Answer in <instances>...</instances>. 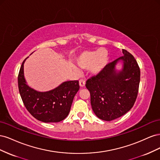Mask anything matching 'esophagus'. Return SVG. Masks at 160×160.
<instances>
[{
    "label": "esophagus",
    "instance_id": "esophagus-1",
    "mask_svg": "<svg viewBox=\"0 0 160 160\" xmlns=\"http://www.w3.org/2000/svg\"><path fill=\"white\" fill-rule=\"evenodd\" d=\"M79 85L81 87H84L85 85V80L84 79H81L79 80Z\"/></svg>",
    "mask_w": 160,
    "mask_h": 160
}]
</instances>
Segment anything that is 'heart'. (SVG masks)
I'll use <instances>...</instances> for the list:
<instances>
[{"label": "heart", "mask_w": 160, "mask_h": 160, "mask_svg": "<svg viewBox=\"0 0 160 160\" xmlns=\"http://www.w3.org/2000/svg\"><path fill=\"white\" fill-rule=\"evenodd\" d=\"M108 61V52L104 49L84 51L77 57V63L83 69H90L94 74L102 71Z\"/></svg>", "instance_id": "b5f03b06"}]
</instances>
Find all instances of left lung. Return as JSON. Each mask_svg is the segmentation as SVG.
I'll return each mask as SVG.
<instances>
[{"label":"left lung","instance_id":"8db88e82","mask_svg":"<svg viewBox=\"0 0 160 160\" xmlns=\"http://www.w3.org/2000/svg\"><path fill=\"white\" fill-rule=\"evenodd\" d=\"M123 56L106 65L104 69L86 81L91 95L92 109L104 121H112L132 108L138 97L140 69L134 57L123 49ZM122 60L123 69L117 72L115 65Z\"/></svg>","mask_w":160,"mask_h":160}]
</instances>
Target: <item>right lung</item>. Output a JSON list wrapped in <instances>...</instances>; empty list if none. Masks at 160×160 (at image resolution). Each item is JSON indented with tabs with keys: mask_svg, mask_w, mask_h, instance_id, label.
<instances>
[{
	"mask_svg": "<svg viewBox=\"0 0 160 160\" xmlns=\"http://www.w3.org/2000/svg\"><path fill=\"white\" fill-rule=\"evenodd\" d=\"M18 75V85L22 102L34 118L45 123H57L68 115L74 97L79 89V81H65L57 88L38 92L28 87L24 77V62Z\"/></svg>",
	"mask_w": 160,
	"mask_h": 160,
	"instance_id": "add662e5",
	"label": "right lung"
}]
</instances>
